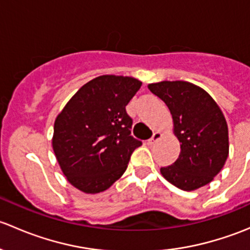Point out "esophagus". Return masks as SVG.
Masks as SVG:
<instances>
[{
  "label": "esophagus",
  "instance_id": "esophagus-1",
  "mask_svg": "<svg viewBox=\"0 0 250 250\" xmlns=\"http://www.w3.org/2000/svg\"><path fill=\"white\" fill-rule=\"evenodd\" d=\"M161 138H162V133H161V132H155V133H153L152 138L147 140V144H148V145H150V146L153 145V144H155L157 140H160Z\"/></svg>",
  "mask_w": 250,
  "mask_h": 250
}]
</instances>
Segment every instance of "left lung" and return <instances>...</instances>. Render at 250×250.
<instances>
[{"label": "left lung", "mask_w": 250, "mask_h": 250, "mask_svg": "<svg viewBox=\"0 0 250 250\" xmlns=\"http://www.w3.org/2000/svg\"><path fill=\"white\" fill-rule=\"evenodd\" d=\"M148 89L166 103L173 117L180 155L172 166L161 168L163 178L184 191L210 183L229 156V128L215 100L186 81L150 83Z\"/></svg>", "instance_id": "obj_1"}]
</instances>
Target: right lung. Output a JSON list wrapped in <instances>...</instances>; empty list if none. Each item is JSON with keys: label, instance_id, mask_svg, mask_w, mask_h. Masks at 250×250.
<instances>
[{"label": "right lung", "instance_id": "right-lung-1", "mask_svg": "<svg viewBox=\"0 0 250 250\" xmlns=\"http://www.w3.org/2000/svg\"><path fill=\"white\" fill-rule=\"evenodd\" d=\"M134 77L103 75L80 88L54 122L53 151L67 181L84 193L107 190L141 141L130 135L125 106L140 89Z\"/></svg>", "mask_w": 250, "mask_h": 250}]
</instances>
